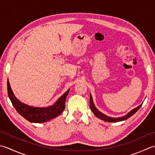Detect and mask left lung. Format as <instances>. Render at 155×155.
I'll list each match as a JSON object with an SVG mask.
<instances>
[{
    "instance_id": "obj_1",
    "label": "left lung",
    "mask_w": 155,
    "mask_h": 155,
    "mask_svg": "<svg viewBox=\"0 0 155 155\" xmlns=\"http://www.w3.org/2000/svg\"><path fill=\"white\" fill-rule=\"evenodd\" d=\"M142 104H140V106H138L137 108L133 109L130 111L129 113H128L127 114L126 116H123V117H120V118H111V117H109V116H107L106 115H104V114L101 113L100 112H99L98 110L96 109V108L94 106V102H93V100H92V97H91V94L90 96V109L92 110V112H94V114L96 116V117L100 118L101 120H103L104 121H106V122H120V121H122V120H124L128 119V118H130V116H132L133 114L137 112L138 109H139Z\"/></svg>"
}]
</instances>
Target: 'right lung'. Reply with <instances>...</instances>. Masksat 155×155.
<instances>
[{
	"label": "right lung",
	"instance_id": "obj_1",
	"mask_svg": "<svg viewBox=\"0 0 155 155\" xmlns=\"http://www.w3.org/2000/svg\"><path fill=\"white\" fill-rule=\"evenodd\" d=\"M69 91V90L66 91L52 106L47 108H35L25 105L16 98L11 88L8 80L7 81L8 96L12 105L19 114L31 122H45L61 114L65 109V100Z\"/></svg>",
	"mask_w": 155,
	"mask_h": 155
}]
</instances>
